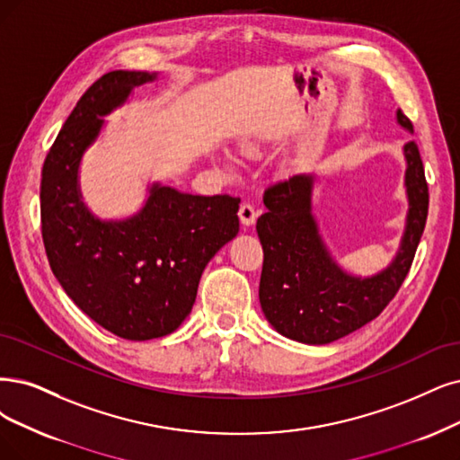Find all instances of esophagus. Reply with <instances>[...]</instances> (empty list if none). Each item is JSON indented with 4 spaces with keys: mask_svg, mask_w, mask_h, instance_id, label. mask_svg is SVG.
Segmentation results:
<instances>
[{
    "mask_svg": "<svg viewBox=\"0 0 460 460\" xmlns=\"http://www.w3.org/2000/svg\"><path fill=\"white\" fill-rule=\"evenodd\" d=\"M260 216V210L256 207H252L250 202H243L241 208H239V217H241V224L243 226H253L256 224V219Z\"/></svg>",
    "mask_w": 460,
    "mask_h": 460,
    "instance_id": "obj_1",
    "label": "esophagus"
}]
</instances>
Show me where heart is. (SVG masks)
I'll return each mask as SVG.
<instances>
[{"instance_id": "1", "label": "heart", "mask_w": 460, "mask_h": 460, "mask_svg": "<svg viewBox=\"0 0 460 460\" xmlns=\"http://www.w3.org/2000/svg\"><path fill=\"white\" fill-rule=\"evenodd\" d=\"M243 151L246 153V155H250V153H252V147H250L248 144H244V146H243ZM224 163H226L227 166H231V164H233V157L229 155V153H226V155H224Z\"/></svg>"}]
</instances>
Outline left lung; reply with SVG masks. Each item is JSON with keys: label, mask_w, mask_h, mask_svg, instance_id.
<instances>
[{"label": "left lung", "mask_w": 460, "mask_h": 460, "mask_svg": "<svg viewBox=\"0 0 460 460\" xmlns=\"http://www.w3.org/2000/svg\"><path fill=\"white\" fill-rule=\"evenodd\" d=\"M396 121L413 132L400 110ZM403 157L405 229L393 261L371 277L347 273L322 239L313 214L314 174H296L267 187V212L256 226L263 246L260 303L280 335L328 345L366 326L393 301L410 273L429 214V185L415 142L403 144Z\"/></svg>", "instance_id": "8db88e82"}]
</instances>
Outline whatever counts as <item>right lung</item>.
<instances>
[{"mask_svg": "<svg viewBox=\"0 0 460 460\" xmlns=\"http://www.w3.org/2000/svg\"><path fill=\"white\" fill-rule=\"evenodd\" d=\"M153 81L157 74L127 70L94 81L47 153L40 191L43 244L57 280L96 324L130 341L180 328L204 267L239 233L241 199L181 193L159 181L123 219H100L84 204L79 166L106 125L102 117Z\"/></svg>", "mask_w": 460, "mask_h": 460, "instance_id": "add662e5", "label": "right lung"}]
</instances>
